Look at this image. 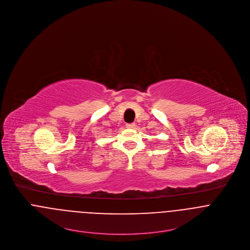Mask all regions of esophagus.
<instances>
[{
	"instance_id": "1",
	"label": "esophagus",
	"mask_w": 250,
	"mask_h": 250,
	"mask_svg": "<svg viewBox=\"0 0 250 250\" xmlns=\"http://www.w3.org/2000/svg\"><path fill=\"white\" fill-rule=\"evenodd\" d=\"M135 127H136V124H135V123H128V124H126V128L134 129Z\"/></svg>"
}]
</instances>
